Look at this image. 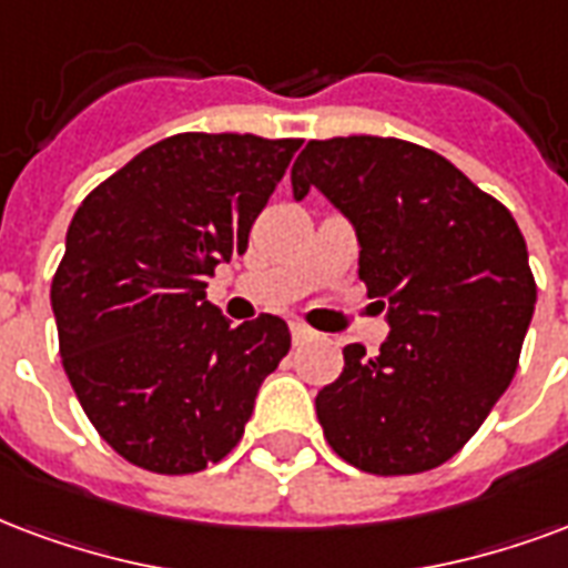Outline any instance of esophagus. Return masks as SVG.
Instances as JSON below:
<instances>
[{
  "label": "esophagus",
  "mask_w": 568,
  "mask_h": 568,
  "mask_svg": "<svg viewBox=\"0 0 568 568\" xmlns=\"http://www.w3.org/2000/svg\"><path fill=\"white\" fill-rule=\"evenodd\" d=\"M316 337V331L313 327H306L304 322H292V339L295 343H306V339H313Z\"/></svg>",
  "instance_id": "1"
}]
</instances>
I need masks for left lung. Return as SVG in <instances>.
<instances>
[{
	"instance_id": "8db88e82",
	"label": "left lung",
	"mask_w": 568,
	"mask_h": 568,
	"mask_svg": "<svg viewBox=\"0 0 568 568\" xmlns=\"http://www.w3.org/2000/svg\"><path fill=\"white\" fill-rule=\"evenodd\" d=\"M318 189L358 237V276L379 297V355L352 343L318 390L327 445L373 476L445 464L518 369L536 306L527 243L497 199L434 150L400 138L310 141L292 165L301 201Z\"/></svg>"
}]
</instances>
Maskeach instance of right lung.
Here are the masks:
<instances>
[{"instance_id": "right-lung-1", "label": "right lung", "mask_w": 568, "mask_h": 568, "mask_svg": "<svg viewBox=\"0 0 568 568\" xmlns=\"http://www.w3.org/2000/svg\"><path fill=\"white\" fill-rule=\"evenodd\" d=\"M297 138L171 134L83 199L50 285L62 367L129 464L186 476L241 443L292 346L280 316L231 325L207 276L246 252Z\"/></svg>"}]
</instances>
